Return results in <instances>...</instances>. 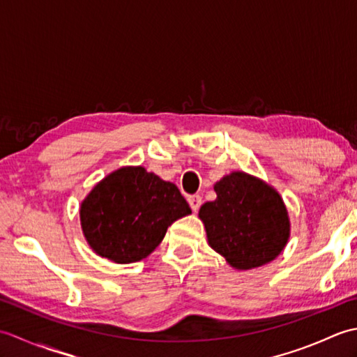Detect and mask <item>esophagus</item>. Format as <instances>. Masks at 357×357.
<instances>
[{
  "label": "esophagus",
  "mask_w": 357,
  "mask_h": 357,
  "mask_svg": "<svg viewBox=\"0 0 357 357\" xmlns=\"http://www.w3.org/2000/svg\"><path fill=\"white\" fill-rule=\"evenodd\" d=\"M188 204H190V207L193 211H198L201 204H202V198L199 195H193V196H188Z\"/></svg>",
  "instance_id": "34e87169"
}]
</instances>
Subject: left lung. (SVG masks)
<instances>
[{
  "label": "left lung",
  "mask_w": 357,
  "mask_h": 357,
  "mask_svg": "<svg viewBox=\"0 0 357 357\" xmlns=\"http://www.w3.org/2000/svg\"><path fill=\"white\" fill-rule=\"evenodd\" d=\"M215 192L216 199L199 210L208 245L236 270L261 267L279 256L290 236V219L275 188L233 172L218 181Z\"/></svg>",
  "instance_id": "8db88e82"
}]
</instances>
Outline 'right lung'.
Instances as JSON below:
<instances>
[{"instance_id":"right-lung-1","label":"right lung","mask_w":357,"mask_h":357,"mask_svg":"<svg viewBox=\"0 0 357 357\" xmlns=\"http://www.w3.org/2000/svg\"><path fill=\"white\" fill-rule=\"evenodd\" d=\"M178 187L144 167L107 174L82 201V233L96 255L116 264L147 257L176 219L190 215Z\"/></svg>"}]
</instances>
